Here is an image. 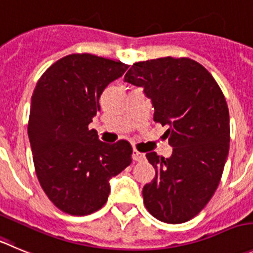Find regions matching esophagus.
<instances>
[{"label":"esophagus","mask_w":253,"mask_h":253,"mask_svg":"<svg viewBox=\"0 0 253 253\" xmlns=\"http://www.w3.org/2000/svg\"><path fill=\"white\" fill-rule=\"evenodd\" d=\"M132 157H133L134 161H138V162L143 161V160L146 159V157H145V153L138 152L137 150H133V152H132Z\"/></svg>","instance_id":"34e87169"}]
</instances>
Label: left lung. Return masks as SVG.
<instances>
[{"label": "left lung", "instance_id": "obj_1", "mask_svg": "<svg viewBox=\"0 0 253 253\" xmlns=\"http://www.w3.org/2000/svg\"><path fill=\"white\" fill-rule=\"evenodd\" d=\"M125 82L142 87L172 147L167 159L146 153L156 169L142 190L146 209L162 222H186L206 206L222 176L230 148L225 96L204 66L185 57L136 63Z\"/></svg>", "mask_w": 253, "mask_h": 253}]
</instances>
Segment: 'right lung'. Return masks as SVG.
I'll use <instances>...</instances> for the list:
<instances>
[{
  "instance_id": "1",
  "label": "right lung",
  "mask_w": 253,
  "mask_h": 253,
  "mask_svg": "<svg viewBox=\"0 0 253 253\" xmlns=\"http://www.w3.org/2000/svg\"><path fill=\"white\" fill-rule=\"evenodd\" d=\"M127 68L119 61L75 53L53 63L37 82L28 120L35 169L44 193L66 213L100 210L111 178L132 162L127 141L105 143L88 128L103 89Z\"/></svg>"
}]
</instances>
